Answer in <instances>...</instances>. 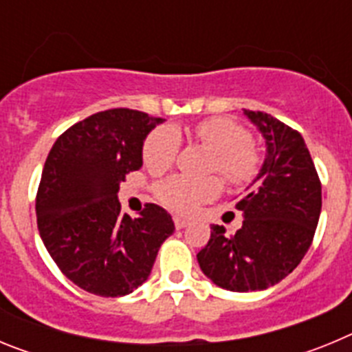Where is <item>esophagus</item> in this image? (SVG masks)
Masks as SVG:
<instances>
[{
  "instance_id": "1",
  "label": "esophagus",
  "mask_w": 352,
  "mask_h": 352,
  "mask_svg": "<svg viewBox=\"0 0 352 352\" xmlns=\"http://www.w3.org/2000/svg\"><path fill=\"white\" fill-rule=\"evenodd\" d=\"M174 226H176V229H183V227L188 226V222L183 219H179V217H174Z\"/></svg>"
}]
</instances>
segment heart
<instances>
[{
	"label": "heart",
	"mask_w": 352,
	"mask_h": 352,
	"mask_svg": "<svg viewBox=\"0 0 352 352\" xmlns=\"http://www.w3.org/2000/svg\"><path fill=\"white\" fill-rule=\"evenodd\" d=\"M194 138L213 155L211 170L222 176L232 186L250 183L259 173L261 158L257 149L248 142V132L227 118H211L197 123ZM182 138L178 130L162 126L149 133L142 148V160L153 173L170 167L179 153ZM158 199L179 213H190L204 201L217 197L220 182L217 178L194 179L186 176H170L155 186Z\"/></svg>",
	"instance_id": "obj_1"
}]
</instances>
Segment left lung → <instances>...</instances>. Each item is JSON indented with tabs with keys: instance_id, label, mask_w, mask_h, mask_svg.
Masks as SVG:
<instances>
[{
	"instance_id": "1",
	"label": "left lung",
	"mask_w": 352,
	"mask_h": 352,
	"mask_svg": "<svg viewBox=\"0 0 352 352\" xmlns=\"http://www.w3.org/2000/svg\"><path fill=\"white\" fill-rule=\"evenodd\" d=\"M245 116L266 139V158L236 210L243 226L232 236L211 227V238L197 254L204 275L234 292L263 291L296 268L312 245L321 214V182L298 130L261 111Z\"/></svg>"
}]
</instances>
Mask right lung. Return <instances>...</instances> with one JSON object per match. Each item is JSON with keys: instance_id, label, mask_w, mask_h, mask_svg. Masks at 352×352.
<instances>
[{"instance_id": "obj_1", "label": "right lung", "mask_w": 352, "mask_h": 352, "mask_svg": "<svg viewBox=\"0 0 352 352\" xmlns=\"http://www.w3.org/2000/svg\"><path fill=\"white\" fill-rule=\"evenodd\" d=\"M162 118L109 109L72 125L49 151L36 192L40 238L68 280L96 296H125L148 280L170 214L146 204L121 214L120 183L142 166L144 139Z\"/></svg>"}]
</instances>
